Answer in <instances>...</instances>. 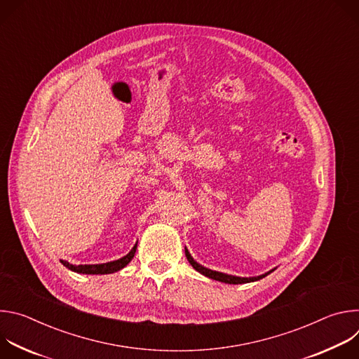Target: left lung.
I'll return each mask as SVG.
<instances>
[{"label": "left lung", "instance_id": "8db88e82", "mask_svg": "<svg viewBox=\"0 0 359 359\" xmlns=\"http://www.w3.org/2000/svg\"><path fill=\"white\" fill-rule=\"evenodd\" d=\"M184 252H186V257H187L189 263L191 264V267H193L196 271H198L200 274L206 276V277H209V278H212V280L222 281V283H226V284H245V283L259 281V280L264 278L266 276H269L270 273H273V271L276 270V269H273V270H270V271H267V273H264V274H262V276H257V277H237V276H231V274H226V273H220V271H215V270L203 267L201 264H198V263L191 257V254L189 252V250H187L186 247H184Z\"/></svg>", "mask_w": 359, "mask_h": 359}]
</instances>
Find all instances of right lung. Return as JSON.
<instances>
[{"mask_svg": "<svg viewBox=\"0 0 359 359\" xmlns=\"http://www.w3.org/2000/svg\"><path fill=\"white\" fill-rule=\"evenodd\" d=\"M136 247H137V243L133 245V248L126 254L123 255L122 259H118L115 262H109V263H102V264H81V266H74V264H69L68 262L65 260H60L67 269H69L71 271H75V273H79V274H112V273H116L119 270H122L123 267H126L130 260L133 259V255L136 252Z\"/></svg>", "mask_w": 359, "mask_h": 359, "instance_id": "obj_1", "label": "right lung"}]
</instances>
